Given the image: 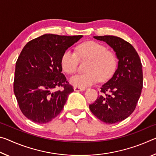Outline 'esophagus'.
<instances>
[{"instance_id": "34e87169", "label": "esophagus", "mask_w": 156, "mask_h": 156, "mask_svg": "<svg viewBox=\"0 0 156 156\" xmlns=\"http://www.w3.org/2000/svg\"><path fill=\"white\" fill-rule=\"evenodd\" d=\"M73 89H74L75 91H83L85 89V88H81V87H74Z\"/></svg>"}]
</instances>
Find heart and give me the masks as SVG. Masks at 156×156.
Wrapping results in <instances>:
<instances>
[{
  "label": "heart",
  "instance_id": "b5f03b06",
  "mask_svg": "<svg viewBox=\"0 0 156 156\" xmlns=\"http://www.w3.org/2000/svg\"><path fill=\"white\" fill-rule=\"evenodd\" d=\"M79 59L89 60L86 65L87 72L72 76L70 83L84 88L96 83L100 80L105 82L112 77L117 70L118 58L114 52L96 41L84 42L78 46L76 53L67 49L61 57V67L67 74H73L78 69Z\"/></svg>",
  "mask_w": 156,
  "mask_h": 156
}]
</instances>
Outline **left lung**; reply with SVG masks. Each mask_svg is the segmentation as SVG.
<instances>
[{
    "label": "left lung",
    "mask_w": 156,
    "mask_h": 156,
    "mask_svg": "<svg viewBox=\"0 0 156 156\" xmlns=\"http://www.w3.org/2000/svg\"><path fill=\"white\" fill-rule=\"evenodd\" d=\"M107 43L117 55L118 69L100 88V96L89 105L92 113L107 124L120 122L135 110L143 87L141 60L131 44L114 36H94Z\"/></svg>",
    "instance_id": "left-lung-1"
}]
</instances>
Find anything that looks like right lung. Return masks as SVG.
Returning a JSON list of instances; mask_svg holds the SVG:
<instances>
[{
  "instance_id": "add662e5",
  "label": "right lung",
  "mask_w": 156,
  "mask_h": 156,
  "mask_svg": "<svg viewBox=\"0 0 156 156\" xmlns=\"http://www.w3.org/2000/svg\"><path fill=\"white\" fill-rule=\"evenodd\" d=\"M82 37L44 34L23 47L16 62L14 92L20 111L32 122L45 124L56 118L73 91L60 61Z\"/></svg>"
}]
</instances>
